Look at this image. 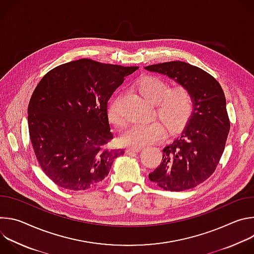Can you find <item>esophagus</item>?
Listing matches in <instances>:
<instances>
[{"mask_svg":"<svg viewBox=\"0 0 254 254\" xmlns=\"http://www.w3.org/2000/svg\"><path fill=\"white\" fill-rule=\"evenodd\" d=\"M141 148L139 147H129L127 149V153H132V152H139Z\"/></svg>","mask_w":254,"mask_h":254,"instance_id":"1","label":"esophagus"}]
</instances>
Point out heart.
Wrapping results in <instances>:
<instances>
[{"mask_svg":"<svg viewBox=\"0 0 254 254\" xmlns=\"http://www.w3.org/2000/svg\"><path fill=\"white\" fill-rule=\"evenodd\" d=\"M135 88L142 97L154 103L155 115L170 131L182 128L190 120L194 110V96L187 85L171 87L169 82L159 76L146 75L137 80ZM123 100L124 95L119 92L107 107L108 120L118 128H124L127 121L123 110ZM164 125L158 120L134 124L123 133L121 140L125 146H147L164 137Z\"/></svg>","mask_w":254,"mask_h":254,"instance_id":"1","label":"heart"}]
</instances>
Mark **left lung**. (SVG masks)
<instances>
[{
    "label": "left lung",
    "instance_id": "left-lung-1",
    "mask_svg": "<svg viewBox=\"0 0 254 254\" xmlns=\"http://www.w3.org/2000/svg\"><path fill=\"white\" fill-rule=\"evenodd\" d=\"M144 68L187 85L194 96V112L187 126L164 148L162 163L149 179L167 191L192 189L214 173L224 152L230 129L225 94L212 75L183 61Z\"/></svg>",
    "mask_w": 254,
    "mask_h": 254
}]
</instances>
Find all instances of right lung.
Masks as SVG:
<instances>
[{"label": "right lung", "instance_id": "obj_1", "mask_svg": "<svg viewBox=\"0 0 254 254\" xmlns=\"http://www.w3.org/2000/svg\"><path fill=\"white\" fill-rule=\"evenodd\" d=\"M138 67L79 59L61 64L36 86L28 106L32 147L43 172L64 189L82 191L108 175L114 160L107 101Z\"/></svg>", "mask_w": 254, "mask_h": 254}]
</instances>
